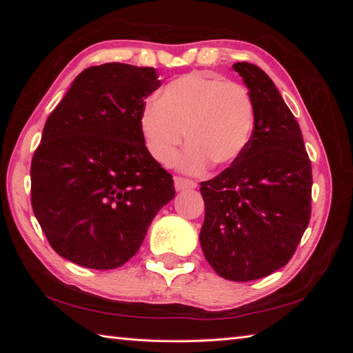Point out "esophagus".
Wrapping results in <instances>:
<instances>
[{"label":"esophagus","mask_w":353,"mask_h":353,"mask_svg":"<svg viewBox=\"0 0 353 353\" xmlns=\"http://www.w3.org/2000/svg\"><path fill=\"white\" fill-rule=\"evenodd\" d=\"M174 187L177 191H182V190H188V188H196L198 187V183L194 181H191V179L187 177H174Z\"/></svg>","instance_id":"esophagus-1"}]
</instances>
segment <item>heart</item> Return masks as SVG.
Returning <instances> with one entry per match:
<instances>
[{"label":"heart","mask_w":353,"mask_h":353,"mask_svg":"<svg viewBox=\"0 0 353 353\" xmlns=\"http://www.w3.org/2000/svg\"><path fill=\"white\" fill-rule=\"evenodd\" d=\"M255 107L241 83L205 73L177 77L163 88L160 99L141 107L140 130L149 154L160 165H171L185 132L190 146L179 159L188 172L234 163L254 130Z\"/></svg>","instance_id":"b5f03b06"}]
</instances>
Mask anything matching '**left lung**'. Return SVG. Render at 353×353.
<instances>
[{
	"mask_svg": "<svg viewBox=\"0 0 353 353\" xmlns=\"http://www.w3.org/2000/svg\"><path fill=\"white\" fill-rule=\"evenodd\" d=\"M255 107L246 149L229 168L201 182L205 219L201 248L221 277L249 282L283 268L312 214V162L277 87L249 62L234 63Z\"/></svg>",
	"mask_w": 353,
	"mask_h": 353,
	"instance_id": "obj_1",
	"label": "left lung"
}]
</instances>
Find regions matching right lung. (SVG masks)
Listing matches in <instances>:
<instances>
[{
	"label": "right lung",
	"instance_id": "obj_1",
	"mask_svg": "<svg viewBox=\"0 0 353 353\" xmlns=\"http://www.w3.org/2000/svg\"><path fill=\"white\" fill-rule=\"evenodd\" d=\"M160 85L155 68L90 67L48 117L31 163V204L63 259L90 270L123 266L174 198L171 174L140 130L145 98Z\"/></svg>",
	"mask_w": 353,
	"mask_h": 353
}]
</instances>
